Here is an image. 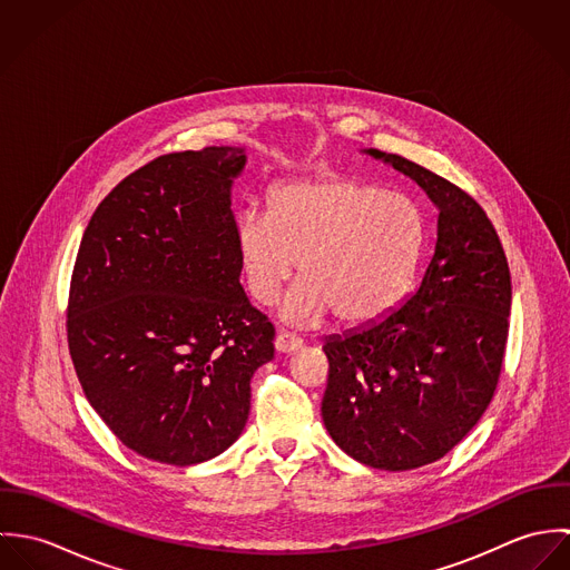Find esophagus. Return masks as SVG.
<instances>
[{
	"label": "esophagus",
	"instance_id": "1",
	"mask_svg": "<svg viewBox=\"0 0 570 570\" xmlns=\"http://www.w3.org/2000/svg\"><path fill=\"white\" fill-rule=\"evenodd\" d=\"M274 346H276L278 353H294V351H298L303 346V340L292 335V333H287V331H278L276 337H274Z\"/></svg>",
	"mask_w": 570,
	"mask_h": 570
}]
</instances>
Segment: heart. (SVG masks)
Listing matches in <instances>:
<instances>
[{"mask_svg": "<svg viewBox=\"0 0 570 570\" xmlns=\"http://www.w3.org/2000/svg\"><path fill=\"white\" fill-rule=\"evenodd\" d=\"M428 239L421 206L353 175L301 179L274 188L267 213L235 219V244L252 298L274 305L298 261L301 283L285 316L368 325L406 296Z\"/></svg>", "mask_w": 570, "mask_h": 570, "instance_id": "heart-1", "label": "heart"}]
</instances>
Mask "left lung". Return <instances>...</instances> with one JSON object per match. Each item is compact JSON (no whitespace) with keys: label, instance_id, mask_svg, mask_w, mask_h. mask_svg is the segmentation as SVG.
Returning a JSON list of instances; mask_svg holds the SVG:
<instances>
[{"label":"left lung","instance_id":"1","mask_svg":"<svg viewBox=\"0 0 570 570\" xmlns=\"http://www.w3.org/2000/svg\"><path fill=\"white\" fill-rule=\"evenodd\" d=\"M439 208L434 254L404 305L328 337L323 419L355 461L404 472L445 456L495 393L509 333L511 276L474 197L402 156L368 149Z\"/></svg>","mask_w":570,"mask_h":570}]
</instances>
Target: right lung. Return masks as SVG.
Wrapping results in <instances>:
<instances>
[{"instance_id":"1","label":"right lung","mask_w":570,"mask_h":570,"mask_svg":"<svg viewBox=\"0 0 570 570\" xmlns=\"http://www.w3.org/2000/svg\"><path fill=\"white\" fill-rule=\"evenodd\" d=\"M239 147L166 154L96 208L77 254L68 344L82 393L134 452L195 465L228 450L274 326L249 305L230 208Z\"/></svg>"}]
</instances>
